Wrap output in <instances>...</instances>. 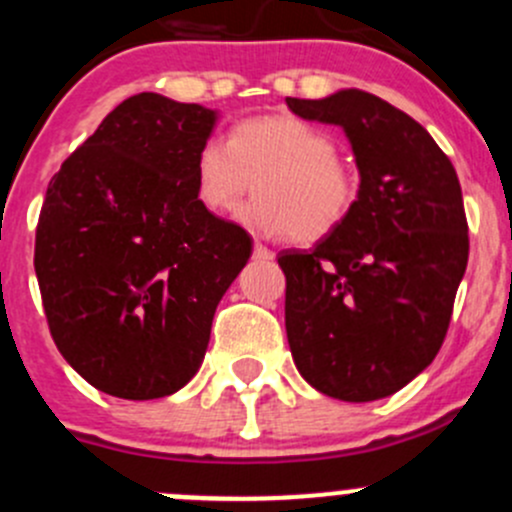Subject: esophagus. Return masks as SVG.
Segmentation results:
<instances>
[{"mask_svg":"<svg viewBox=\"0 0 512 512\" xmlns=\"http://www.w3.org/2000/svg\"><path fill=\"white\" fill-rule=\"evenodd\" d=\"M254 256H256V258H263V261H271L273 251L266 249V246H263V244H256V246H254Z\"/></svg>","mask_w":512,"mask_h":512,"instance_id":"obj_1","label":"esophagus"}]
</instances>
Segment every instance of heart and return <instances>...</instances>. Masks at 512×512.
Segmentation results:
<instances>
[{"label": "heart", "mask_w": 512, "mask_h": 512, "mask_svg": "<svg viewBox=\"0 0 512 512\" xmlns=\"http://www.w3.org/2000/svg\"><path fill=\"white\" fill-rule=\"evenodd\" d=\"M256 181L239 219L271 239L318 241L356 204V176L338 159L331 134L293 114L251 116L226 144L206 139L194 156V194L209 214H226Z\"/></svg>", "instance_id": "heart-1"}]
</instances>
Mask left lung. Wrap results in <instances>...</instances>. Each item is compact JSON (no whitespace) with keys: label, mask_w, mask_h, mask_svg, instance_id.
I'll return each mask as SVG.
<instances>
[{"label":"left lung","mask_w":512,"mask_h":512,"mask_svg":"<svg viewBox=\"0 0 512 512\" xmlns=\"http://www.w3.org/2000/svg\"><path fill=\"white\" fill-rule=\"evenodd\" d=\"M341 126L356 204L311 251H283L286 336L298 373L338 401L393 396L433 363L468 266L458 174L406 111L361 89L286 99Z\"/></svg>","instance_id":"1"}]
</instances>
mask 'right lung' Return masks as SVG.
<instances>
[{
  "mask_svg": "<svg viewBox=\"0 0 512 512\" xmlns=\"http://www.w3.org/2000/svg\"><path fill=\"white\" fill-rule=\"evenodd\" d=\"M216 121V109L144 91L109 111L49 181L34 249L49 331L109 396L184 388L251 256V236L194 194V156Z\"/></svg>",
  "mask_w": 512,
  "mask_h": 512,
  "instance_id": "1",
  "label": "right lung"
}]
</instances>
